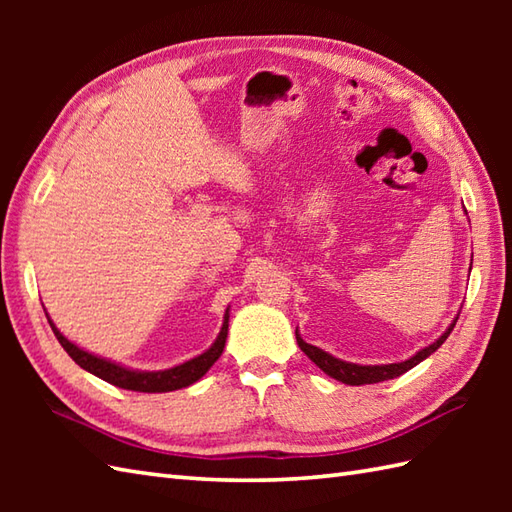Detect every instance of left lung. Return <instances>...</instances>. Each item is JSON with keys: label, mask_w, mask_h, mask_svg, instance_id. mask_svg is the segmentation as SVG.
Listing matches in <instances>:
<instances>
[{"label": "left lung", "mask_w": 512, "mask_h": 512, "mask_svg": "<svg viewBox=\"0 0 512 512\" xmlns=\"http://www.w3.org/2000/svg\"><path fill=\"white\" fill-rule=\"evenodd\" d=\"M458 317H460V314H458ZM458 317L453 319V323L449 325L447 332H444L438 341H433L431 345L422 347L420 352H416L411 358H407V361L389 363V365H356V363H347V361H341V358H336V356H332L328 352L319 350L317 345H310V343L303 341L301 336H299V330L295 334H297V343L301 347V352L306 354L310 361L317 365L319 369H323L325 374L332 376L334 380H341V383H345V385H372V383H383V380H389V378H396L400 374H405V372H409L411 367H416L418 363L424 361V358L431 356L444 341H447V336L455 328V323H458Z\"/></svg>", "instance_id": "obj_1"}]
</instances>
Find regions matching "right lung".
Here are the masks:
<instances>
[{"mask_svg": "<svg viewBox=\"0 0 512 512\" xmlns=\"http://www.w3.org/2000/svg\"><path fill=\"white\" fill-rule=\"evenodd\" d=\"M48 321H50V317H48ZM50 328H52L54 336L59 339L63 350L68 352L72 361L79 367H83L85 372L99 376V378L105 380V383L116 385V387L132 389V391H145V394H162V391H176V389L198 383V380L206 372H209L211 365L217 361V358L222 356L226 334H228V308H226V314H224L222 330H220V334H217V339L209 347V350L202 352L200 356L191 358V361H187V363L169 367V369H158V372L129 369V367H123V365H118L114 361H107V358H101V356H96L92 352H85L83 347L74 345L72 341L65 339V336L57 330V325H54L52 321H50Z\"/></svg>", "mask_w": 512, "mask_h": 512, "instance_id": "1", "label": "right lung"}]
</instances>
